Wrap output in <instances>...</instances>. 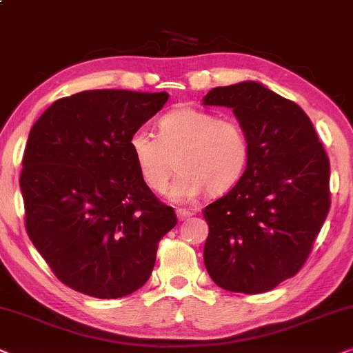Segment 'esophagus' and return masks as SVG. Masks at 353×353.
Masks as SVG:
<instances>
[{"label":"esophagus","mask_w":353,"mask_h":353,"mask_svg":"<svg viewBox=\"0 0 353 353\" xmlns=\"http://www.w3.org/2000/svg\"><path fill=\"white\" fill-rule=\"evenodd\" d=\"M176 214H177V219L179 221H185V219H189L190 216H192V213L189 210H184V208H177L176 210Z\"/></svg>","instance_id":"34e87169"}]
</instances>
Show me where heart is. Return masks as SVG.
Instances as JSON below:
<instances>
[{
	"label": "heart",
	"mask_w": 353,
	"mask_h": 353,
	"mask_svg": "<svg viewBox=\"0 0 353 353\" xmlns=\"http://www.w3.org/2000/svg\"><path fill=\"white\" fill-rule=\"evenodd\" d=\"M129 150L140 177L158 194L166 190L176 158L179 172L168 194L185 201L206 190L219 195L232 189L247 168L250 142L236 119L177 108L158 121V137L145 129L135 130Z\"/></svg>",
	"instance_id": "heart-1"
}]
</instances>
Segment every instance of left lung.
<instances>
[{"label":"left lung","instance_id":"left-lung-1","mask_svg":"<svg viewBox=\"0 0 353 353\" xmlns=\"http://www.w3.org/2000/svg\"><path fill=\"white\" fill-rule=\"evenodd\" d=\"M206 106L231 108L250 142L241 181L203 210V260L229 292L261 294L299 272L330 211V159L297 103L260 82L216 87Z\"/></svg>","mask_w":353,"mask_h":353}]
</instances>
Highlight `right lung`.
Returning a JSON list of instances; mask_svg holds the SVG:
<instances>
[{"instance_id": "right-lung-1", "label": "right lung", "mask_w": 353, "mask_h": 353, "mask_svg": "<svg viewBox=\"0 0 353 353\" xmlns=\"http://www.w3.org/2000/svg\"><path fill=\"white\" fill-rule=\"evenodd\" d=\"M166 92L87 90L56 100L30 129L19 184L32 243L61 283L119 299L147 283L177 224L145 184L129 139Z\"/></svg>"}]
</instances>
